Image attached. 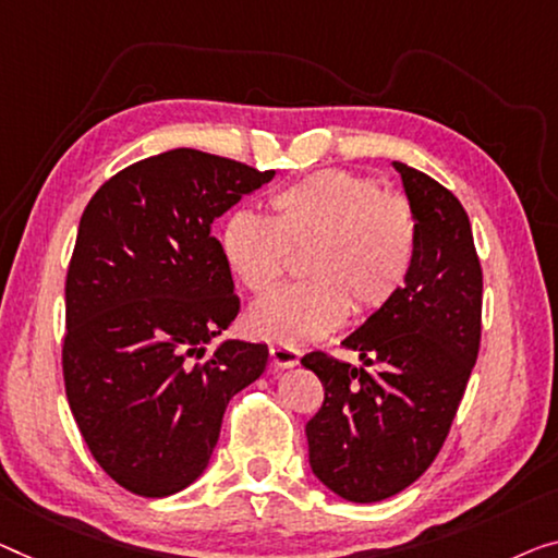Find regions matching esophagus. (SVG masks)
I'll return each instance as SVG.
<instances>
[{
	"instance_id": "1",
	"label": "esophagus",
	"mask_w": 558,
	"mask_h": 558,
	"mask_svg": "<svg viewBox=\"0 0 558 558\" xmlns=\"http://www.w3.org/2000/svg\"><path fill=\"white\" fill-rule=\"evenodd\" d=\"M270 361L276 368H293L301 361V351L295 345H282V343H272L270 345Z\"/></svg>"
}]
</instances>
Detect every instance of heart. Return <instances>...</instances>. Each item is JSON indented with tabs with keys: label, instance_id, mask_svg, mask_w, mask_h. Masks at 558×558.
Instances as JSON below:
<instances>
[{
	"label": "heart",
	"instance_id": "heart-1",
	"mask_svg": "<svg viewBox=\"0 0 558 558\" xmlns=\"http://www.w3.org/2000/svg\"><path fill=\"white\" fill-rule=\"evenodd\" d=\"M232 276L268 295L301 256L307 278L247 313V330L282 345L323 338L345 315H373L401 293L418 251L411 199L345 170H318L268 197V218L240 210L220 235Z\"/></svg>",
	"mask_w": 558,
	"mask_h": 558
}]
</instances>
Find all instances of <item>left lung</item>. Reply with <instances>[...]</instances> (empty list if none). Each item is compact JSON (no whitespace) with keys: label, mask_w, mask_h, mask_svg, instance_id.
I'll return each mask as SVG.
<instances>
[{"label":"left lung","mask_w":558,"mask_h":558,"mask_svg":"<svg viewBox=\"0 0 558 558\" xmlns=\"http://www.w3.org/2000/svg\"><path fill=\"white\" fill-rule=\"evenodd\" d=\"M393 165L418 218L411 276L343 340L363 368L323 351L301 359L326 388L305 426L311 469L355 504L396 496L434 463L481 345L484 272L469 215L426 172Z\"/></svg>","instance_id":"8db88e82"}]
</instances>
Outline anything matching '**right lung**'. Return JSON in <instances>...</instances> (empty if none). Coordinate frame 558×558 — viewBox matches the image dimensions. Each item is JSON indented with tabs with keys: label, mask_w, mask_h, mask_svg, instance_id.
<instances>
[{
	"label": "right lung",
	"mask_w": 558,
	"mask_h": 558,
	"mask_svg": "<svg viewBox=\"0 0 558 558\" xmlns=\"http://www.w3.org/2000/svg\"><path fill=\"white\" fill-rule=\"evenodd\" d=\"M272 174L178 147L112 174L82 213L64 282V390L89 453L130 494L193 484L230 398L268 365L263 343H205L240 313L213 220Z\"/></svg>",
	"instance_id": "add662e5"
}]
</instances>
